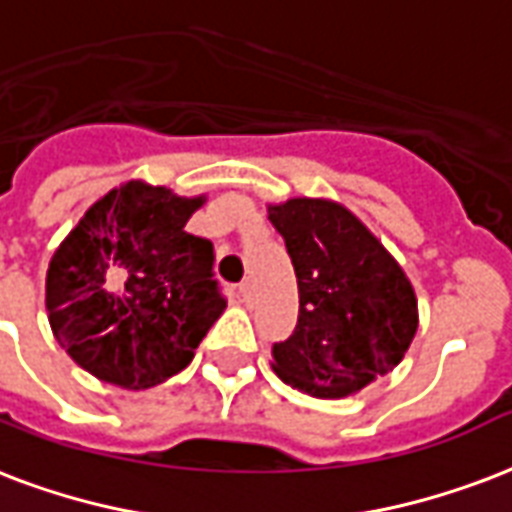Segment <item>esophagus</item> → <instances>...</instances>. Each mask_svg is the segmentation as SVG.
<instances>
[{
  "label": "esophagus",
  "instance_id": "34e87169",
  "mask_svg": "<svg viewBox=\"0 0 512 512\" xmlns=\"http://www.w3.org/2000/svg\"><path fill=\"white\" fill-rule=\"evenodd\" d=\"M239 295L244 303H252V298H255V284L252 282H241L239 284Z\"/></svg>",
  "mask_w": 512,
  "mask_h": 512
}]
</instances>
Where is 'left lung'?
Wrapping results in <instances>:
<instances>
[{"instance_id":"1","label":"left lung","mask_w":512,"mask_h":512,"mask_svg":"<svg viewBox=\"0 0 512 512\" xmlns=\"http://www.w3.org/2000/svg\"><path fill=\"white\" fill-rule=\"evenodd\" d=\"M298 276V325L273 343V373L311 397H346L386 376L419 311L403 268L349 209L325 198L268 206Z\"/></svg>"}]
</instances>
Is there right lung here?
Listing matches in <instances>:
<instances>
[{
  "instance_id": "add662e5",
  "label": "right lung",
  "mask_w": 512,
  "mask_h": 512,
  "mask_svg": "<svg viewBox=\"0 0 512 512\" xmlns=\"http://www.w3.org/2000/svg\"><path fill=\"white\" fill-rule=\"evenodd\" d=\"M201 204L204 195L134 179L96 201L56 249L45 306L80 368L144 389L193 360L225 308L212 241L185 230Z\"/></svg>"
}]
</instances>
